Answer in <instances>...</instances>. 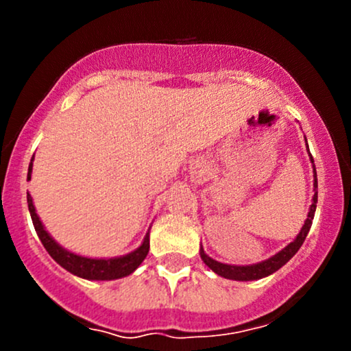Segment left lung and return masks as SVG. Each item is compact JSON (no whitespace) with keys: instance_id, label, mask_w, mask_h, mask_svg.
<instances>
[{"instance_id":"1","label":"left lung","mask_w":351,"mask_h":351,"mask_svg":"<svg viewBox=\"0 0 351 351\" xmlns=\"http://www.w3.org/2000/svg\"><path fill=\"white\" fill-rule=\"evenodd\" d=\"M307 143V141H306ZM309 151V147H307ZM311 156V153H309ZM311 162H313L314 168V197H313V204H311L309 214H307L306 222H304L302 229L297 234V238L293 239L292 243L287 244L282 251H278L277 254H274L268 260L260 261V263L254 265H226L221 263V261H215L208 256L207 253L204 251V247H200V258L208 268H210L214 274L221 275V277L229 278V280H239V282H250V280H260V278L268 277V275L275 274L277 270H280L282 267L293 256V254L299 251V247L302 246V243L306 241V236L309 232L311 226H313V219H314V212H316V204H317V178H316V166H314V159L311 156Z\"/></svg>"}]
</instances>
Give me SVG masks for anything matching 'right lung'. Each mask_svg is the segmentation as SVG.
<instances>
[{
	"instance_id": "1",
	"label": "right lung",
	"mask_w": 351,
	"mask_h": 351,
	"mask_svg": "<svg viewBox=\"0 0 351 351\" xmlns=\"http://www.w3.org/2000/svg\"><path fill=\"white\" fill-rule=\"evenodd\" d=\"M34 161V158H32ZM30 161L28 165V175L27 180L32 178V166L34 162ZM27 202H28V210H30L32 222H34V228L37 231L38 238H40L42 244L47 250V253L61 265L62 268L67 271H71L73 275L81 278H86V280H117V278L127 277V275L132 274L137 267L144 261V258L149 253V231L144 236V241L137 250L130 251L129 254H123V256L117 258H88L81 256V254L71 253L66 247H62L61 244L56 241L47 231H45L44 224L38 219L37 212H35L34 200H32L30 193L27 192Z\"/></svg>"
}]
</instances>
